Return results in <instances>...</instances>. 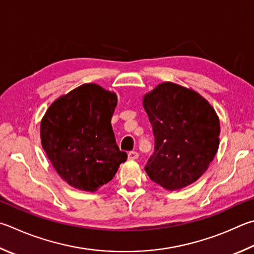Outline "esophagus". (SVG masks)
<instances>
[{
    "instance_id": "obj_1",
    "label": "esophagus",
    "mask_w": 254,
    "mask_h": 254,
    "mask_svg": "<svg viewBox=\"0 0 254 254\" xmlns=\"http://www.w3.org/2000/svg\"><path fill=\"white\" fill-rule=\"evenodd\" d=\"M127 158L130 160H136L137 158H139V153H137V152H135V151H131V152H128Z\"/></svg>"
}]
</instances>
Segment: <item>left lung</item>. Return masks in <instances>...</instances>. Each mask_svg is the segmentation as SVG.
<instances>
[{
  "instance_id": "obj_1",
  "label": "left lung",
  "mask_w": 254,
  "mask_h": 254,
  "mask_svg": "<svg viewBox=\"0 0 254 254\" xmlns=\"http://www.w3.org/2000/svg\"><path fill=\"white\" fill-rule=\"evenodd\" d=\"M143 107L154 136V152L144 168L149 178L171 191L196 181L219 147L213 108L199 93L171 82L147 93Z\"/></svg>"
}]
</instances>
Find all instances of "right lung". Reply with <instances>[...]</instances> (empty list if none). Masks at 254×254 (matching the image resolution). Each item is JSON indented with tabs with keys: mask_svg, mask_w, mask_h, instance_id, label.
<instances>
[{
	"mask_svg": "<svg viewBox=\"0 0 254 254\" xmlns=\"http://www.w3.org/2000/svg\"><path fill=\"white\" fill-rule=\"evenodd\" d=\"M117 95L98 84L76 87L51 104L41 122L42 146L54 169L76 189L94 192L127 159L115 142Z\"/></svg>",
	"mask_w": 254,
	"mask_h": 254,
	"instance_id": "1",
	"label": "right lung"
}]
</instances>
